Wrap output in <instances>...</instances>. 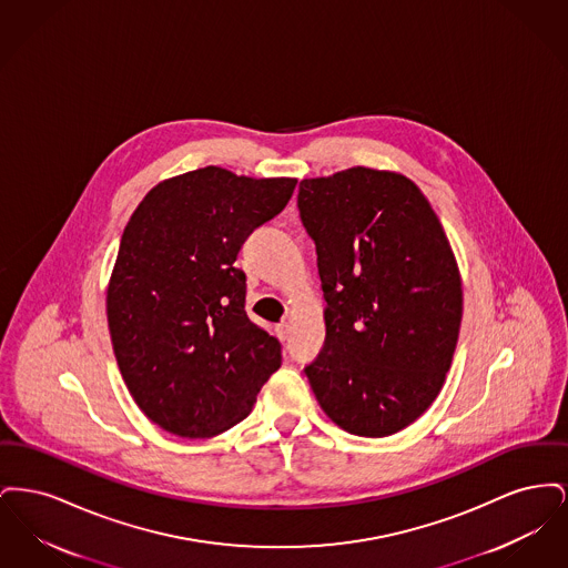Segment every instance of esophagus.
Wrapping results in <instances>:
<instances>
[{
	"label": "esophagus",
	"instance_id": "34e87169",
	"mask_svg": "<svg viewBox=\"0 0 568 568\" xmlns=\"http://www.w3.org/2000/svg\"><path fill=\"white\" fill-rule=\"evenodd\" d=\"M290 332H292V325L287 324V322L276 325V336H278L281 341H287V338H290Z\"/></svg>",
	"mask_w": 568,
	"mask_h": 568
}]
</instances>
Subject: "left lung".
Segmentation results:
<instances>
[{"label": "left lung", "mask_w": 568, "mask_h": 568, "mask_svg": "<svg viewBox=\"0 0 568 568\" xmlns=\"http://www.w3.org/2000/svg\"><path fill=\"white\" fill-rule=\"evenodd\" d=\"M300 219L315 241L325 343L304 368L325 415L381 438L433 405L458 345L462 278L447 234L405 174L349 168L304 179Z\"/></svg>", "instance_id": "1"}]
</instances>
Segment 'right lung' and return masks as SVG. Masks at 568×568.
Masks as SVG:
<instances>
[{
    "instance_id": "1",
    "label": "right lung",
    "mask_w": 568,
    "mask_h": 568,
    "mask_svg": "<svg viewBox=\"0 0 568 568\" xmlns=\"http://www.w3.org/2000/svg\"><path fill=\"white\" fill-rule=\"evenodd\" d=\"M296 183L206 165L165 179L130 216L106 290L110 341L135 405L165 433L230 430L278 371L281 345L246 317L234 262Z\"/></svg>"
}]
</instances>
